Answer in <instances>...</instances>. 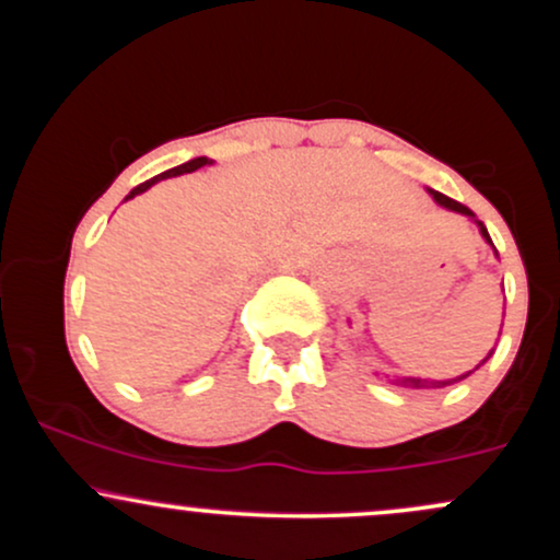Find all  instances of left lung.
<instances>
[{
	"label": "left lung",
	"instance_id": "obj_1",
	"mask_svg": "<svg viewBox=\"0 0 560 560\" xmlns=\"http://www.w3.org/2000/svg\"><path fill=\"white\" fill-rule=\"evenodd\" d=\"M429 195L434 197V202L436 205H442V208H447V210H453V213H460V215H466V218H471L474 223H477L479 226V231H481V236H485V242L490 244V247L494 249V244H492V240H490V234H487V229H485V223L481 221H477V215L471 213V210L466 208V205H460V202H455V199H450V197H445L442 195V191H434V189H429ZM494 255H498V249H494ZM492 355V352H490ZM490 355L485 358V361H481L479 365H485L487 361H490ZM477 365V369H479ZM474 369V371H477ZM474 371H468V374H464V376H455V378H445V382H432V378H419V376H395V378H389L392 384H397V387H410V389H434V387H447V384H455V382H460V378H466V376H471Z\"/></svg>",
	"mask_w": 560,
	"mask_h": 560
}]
</instances>
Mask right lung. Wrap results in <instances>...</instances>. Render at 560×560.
<instances>
[{"label": "right lung", "instance_id": "obj_1", "mask_svg": "<svg viewBox=\"0 0 560 560\" xmlns=\"http://www.w3.org/2000/svg\"><path fill=\"white\" fill-rule=\"evenodd\" d=\"M210 163H213V160H208V158H195V160H189V163H184V165H176V168H171V171L160 173V176H155V178H150V182L139 184V186H137V189H131V191H128V197H126V199H131V197H137V195H141V191H147V189H150V186H152V184L163 182V178H173V176H182V173H191V171L202 168V165H210Z\"/></svg>", "mask_w": 560, "mask_h": 560}]
</instances>
